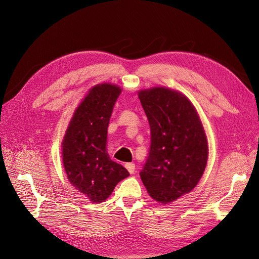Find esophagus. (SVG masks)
<instances>
[{"label":"esophagus","instance_id":"1","mask_svg":"<svg viewBox=\"0 0 259 259\" xmlns=\"http://www.w3.org/2000/svg\"><path fill=\"white\" fill-rule=\"evenodd\" d=\"M126 168H127V170L130 171L131 174H134L135 173V164L134 163H126Z\"/></svg>","mask_w":259,"mask_h":259}]
</instances>
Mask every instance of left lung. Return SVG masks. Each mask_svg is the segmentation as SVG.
I'll list each match as a JSON object with an SVG mask.
<instances>
[{
	"mask_svg": "<svg viewBox=\"0 0 259 259\" xmlns=\"http://www.w3.org/2000/svg\"><path fill=\"white\" fill-rule=\"evenodd\" d=\"M151 130L140 178L150 197L168 204L191 192L204 173L208 143L201 117L185 94L153 86L138 92Z\"/></svg>",
	"mask_w": 259,
	"mask_h": 259,
	"instance_id": "8db88e82",
	"label": "left lung"
}]
</instances>
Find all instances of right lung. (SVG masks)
I'll use <instances>...</instances> for the list:
<instances>
[{"instance_id": "1", "label": "right lung", "mask_w": 259, "mask_h": 259, "mask_svg": "<svg viewBox=\"0 0 259 259\" xmlns=\"http://www.w3.org/2000/svg\"><path fill=\"white\" fill-rule=\"evenodd\" d=\"M122 89L99 83L86 93L61 142V160L69 183L92 203L106 201L130 174L107 152L108 125Z\"/></svg>"}]
</instances>
